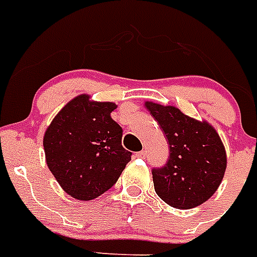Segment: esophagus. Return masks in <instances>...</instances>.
Segmentation results:
<instances>
[{
  "label": "esophagus",
  "mask_w": 257,
  "mask_h": 257,
  "mask_svg": "<svg viewBox=\"0 0 257 257\" xmlns=\"http://www.w3.org/2000/svg\"><path fill=\"white\" fill-rule=\"evenodd\" d=\"M136 157H137V158H142V159H144L146 157V153L144 152V150H142V152L137 153V154H136Z\"/></svg>",
  "instance_id": "obj_1"
}]
</instances>
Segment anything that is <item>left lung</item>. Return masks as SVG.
Returning <instances> with one entry per match:
<instances>
[{"label":"left lung","mask_w":257,"mask_h":257,"mask_svg":"<svg viewBox=\"0 0 257 257\" xmlns=\"http://www.w3.org/2000/svg\"><path fill=\"white\" fill-rule=\"evenodd\" d=\"M170 145V158L153 170L157 195L170 206L192 209L201 205L218 189L227 157L213 125L189 117L174 105L145 102Z\"/></svg>","instance_id":"obj_1"}]
</instances>
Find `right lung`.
Here are the masks:
<instances>
[{"mask_svg":"<svg viewBox=\"0 0 257 257\" xmlns=\"http://www.w3.org/2000/svg\"><path fill=\"white\" fill-rule=\"evenodd\" d=\"M116 107L81 94L60 109L45 131L47 166L77 200H94L108 191L131 161L132 153L121 145V126L111 117Z\"/></svg>","mask_w":257,"mask_h":257,"instance_id":"obj_1","label":"right lung"}]
</instances>
